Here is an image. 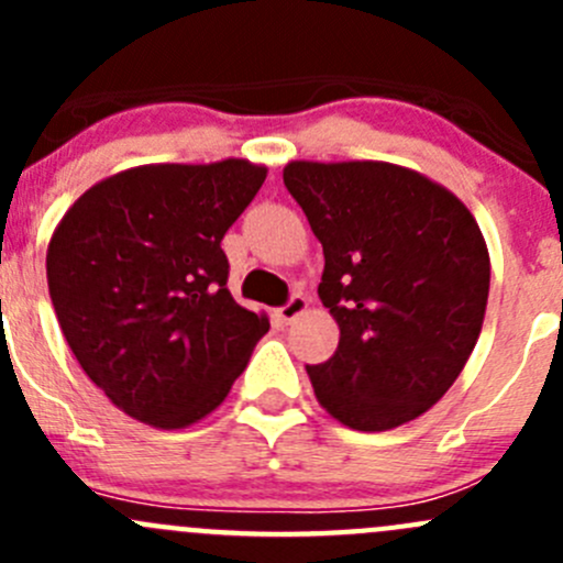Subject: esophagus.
<instances>
[{"label":"esophagus","instance_id":"1","mask_svg":"<svg viewBox=\"0 0 563 563\" xmlns=\"http://www.w3.org/2000/svg\"><path fill=\"white\" fill-rule=\"evenodd\" d=\"M308 305H310V299L305 297V294H294V297L288 299V302L280 308V318H283V321H286V323H291L294 318L302 316L305 310H308Z\"/></svg>","mask_w":563,"mask_h":563}]
</instances>
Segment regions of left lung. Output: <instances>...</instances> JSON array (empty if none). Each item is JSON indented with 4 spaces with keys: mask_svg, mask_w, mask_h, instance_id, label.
Returning <instances> with one entry per match:
<instances>
[{
    "mask_svg": "<svg viewBox=\"0 0 563 563\" xmlns=\"http://www.w3.org/2000/svg\"><path fill=\"white\" fill-rule=\"evenodd\" d=\"M283 181L323 247L318 286L338 351L308 365L318 402L354 430L411 422L479 338L490 255L446 187L391 163H288Z\"/></svg>",
    "mask_w": 563,
    "mask_h": 563,
    "instance_id": "1",
    "label": "left lung"
}]
</instances>
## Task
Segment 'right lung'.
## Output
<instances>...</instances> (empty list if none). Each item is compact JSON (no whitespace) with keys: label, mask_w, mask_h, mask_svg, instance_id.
Returning a JSON list of instances; mask_svg holds the SVG:
<instances>
[{"label":"right lung","mask_w":563,"mask_h":563,"mask_svg":"<svg viewBox=\"0 0 563 563\" xmlns=\"http://www.w3.org/2000/svg\"><path fill=\"white\" fill-rule=\"evenodd\" d=\"M264 179L247 161L130 168L84 192L51 236L45 272L67 345L139 422L207 417L269 332L231 297L220 247Z\"/></svg>","instance_id":"1"}]
</instances>
